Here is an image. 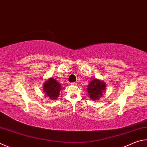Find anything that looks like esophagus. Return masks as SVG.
<instances>
[{"mask_svg": "<svg viewBox=\"0 0 147 147\" xmlns=\"http://www.w3.org/2000/svg\"><path fill=\"white\" fill-rule=\"evenodd\" d=\"M71 85H76L77 84H76V82H72V83H71Z\"/></svg>", "mask_w": 147, "mask_h": 147, "instance_id": "1", "label": "esophagus"}]
</instances>
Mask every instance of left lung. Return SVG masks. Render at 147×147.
<instances>
[{
    "label": "left lung",
    "mask_w": 147,
    "mask_h": 147,
    "mask_svg": "<svg viewBox=\"0 0 147 147\" xmlns=\"http://www.w3.org/2000/svg\"><path fill=\"white\" fill-rule=\"evenodd\" d=\"M105 89V83L98 79H93L87 86L88 94L90 99L94 101L99 99Z\"/></svg>",
    "instance_id": "left-lung-1"
}]
</instances>
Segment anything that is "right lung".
<instances>
[{
	"label": "right lung",
	"mask_w": 147,
	"mask_h": 147,
	"mask_svg": "<svg viewBox=\"0 0 147 147\" xmlns=\"http://www.w3.org/2000/svg\"><path fill=\"white\" fill-rule=\"evenodd\" d=\"M44 92L49 96L51 100H56L58 97L60 91L62 89L60 84L55 79L50 78L45 82L43 84Z\"/></svg>",
	"instance_id": "right-lung-1"
}]
</instances>
